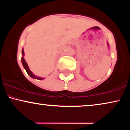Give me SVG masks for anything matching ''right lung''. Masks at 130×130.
Wrapping results in <instances>:
<instances>
[{
	"label": "right lung",
	"instance_id": "obj_1",
	"mask_svg": "<svg viewBox=\"0 0 130 130\" xmlns=\"http://www.w3.org/2000/svg\"><path fill=\"white\" fill-rule=\"evenodd\" d=\"M24 49L22 48V57H21V62H22V65H23L24 68V69L26 70L27 73L28 74V75H29L31 77H32V78L34 79H38V80H42L44 78H42V77H40L38 76H37L35 75L32 71H30L29 68V66H28L27 63V62H26V60H25L24 58Z\"/></svg>",
	"mask_w": 130,
	"mask_h": 130
}]
</instances>
